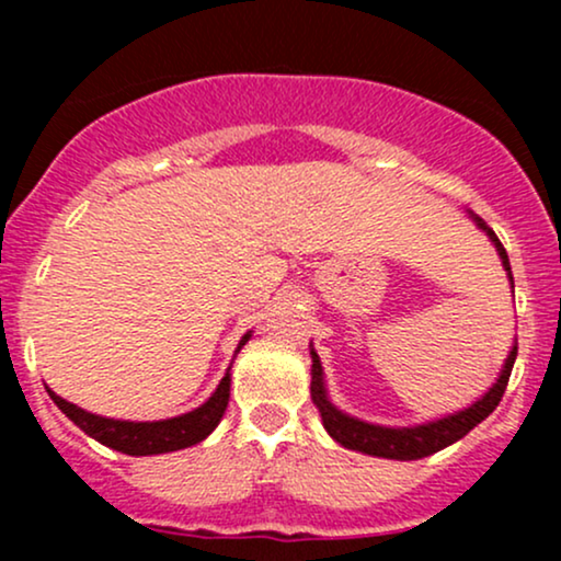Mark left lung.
I'll list each match as a JSON object with an SVG mask.
<instances>
[{
    "mask_svg": "<svg viewBox=\"0 0 561 561\" xmlns=\"http://www.w3.org/2000/svg\"><path fill=\"white\" fill-rule=\"evenodd\" d=\"M478 224H480V229H485L488 237L493 240L501 261H504V268L508 272V279H512V285H514L512 266H508V255H506L504 244H501L499 237H495V231L488 229L480 218H478ZM311 358H313L311 398H313V403L319 405L327 433H330L334 440L340 443V446H345L351 450H362V454H369V456H382V459L414 461V459H422V456H430V454H435V450L450 446V443H456L459 437H465L469 430L478 427V424L485 420L488 414H491L495 405L501 403V398H504V392H506L508 377H512L514 358H517V345H514L512 353H508L499 382H495L478 403H472L469 409L459 411V414L446 416V420L420 424V427H401V430H390V427H379V424L358 422V420H353V416L343 414V411L334 409V405L327 401L317 351H311Z\"/></svg>",
    "mask_w": 561,
    "mask_h": 561,
    "instance_id": "obj_1",
    "label": "left lung"
}]
</instances>
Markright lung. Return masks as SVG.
Here are the masks:
<instances>
[{
    "instance_id": "1",
    "label": "right lung",
    "mask_w": 561,
    "mask_h": 561,
    "mask_svg": "<svg viewBox=\"0 0 561 561\" xmlns=\"http://www.w3.org/2000/svg\"><path fill=\"white\" fill-rule=\"evenodd\" d=\"M248 337L250 334H244L240 340L237 353H240V347L244 343H248ZM47 392L49 398L60 405V411L70 422L79 424L83 433L92 435L94 440L102 443V446L121 450V454H128V456H150V454H169V450L190 448L214 433L216 424L221 422L224 411H227V403H229V371L227 377L221 379V385H218L214 396L199 405V409L190 411V414L173 416V420H163V422L105 420V416L89 414V411L79 409L76 403L62 401V398L55 396L49 388Z\"/></svg>"
}]
</instances>
